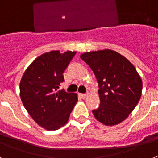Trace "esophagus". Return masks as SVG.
<instances>
[{"label":"esophagus","instance_id":"1","mask_svg":"<svg viewBox=\"0 0 158 158\" xmlns=\"http://www.w3.org/2000/svg\"><path fill=\"white\" fill-rule=\"evenodd\" d=\"M80 96H81L82 98H85L88 96V94H80Z\"/></svg>","mask_w":158,"mask_h":158}]
</instances>
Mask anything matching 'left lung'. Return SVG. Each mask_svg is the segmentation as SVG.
<instances>
[{
	"label": "left lung",
	"instance_id": "1",
	"mask_svg": "<svg viewBox=\"0 0 158 158\" xmlns=\"http://www.w3.org/2000/svg\"><path fill=\"white\" fill-rule=\"evenodd\" d=\"M94 71L98 83L100 104L93 114L107 125L118 124L127 118L141 98L143 82L129 60L111 50L80 55Z\"/></svg>",
	"mask_w": 158,
	"mask_h": 158
}]
</instances>
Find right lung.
I'll return each instance as SVG.
<instances>
[{"label": "right lung", "instance_id": "1", "mask_svg": "<svg viewBox=\"0 0 158 158\" xmlns=\"http://www.w3.org/2000/svg\"><path fill=\"white\" fill-rule=\"evenodd\" d=\"M76 52L44 53L26 69L20 84L21 101L36 123L57 130L68 122L78 101L76 94L58 90L64 81L63 73Z\"/></svg>", "mask_w": 158, "mask_h": 158}]
</instances>
